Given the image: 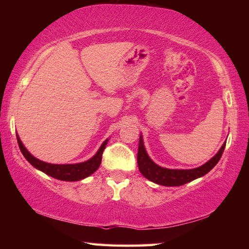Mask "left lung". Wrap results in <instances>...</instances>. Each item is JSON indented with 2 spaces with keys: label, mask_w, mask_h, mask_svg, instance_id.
I'll list each match as a JSON object with an SVG mask.
<instances>
[{
  "label": "left lung",
  "mask_w": 249,
  "mask_h": 249,
  "mask_svg": "<svg viewBox=\"0 0 249 249\" xmlns=\"http://www.w3.org/2000/svg\"><path fill=\"white\" fill-rule=\"evenodd\" d=\"M224 149L225 142L222 145L221 149L217 151V154L213 158H211L204 165L195 168V169H167V168H162L156 165L153 160L149 158L148 154L146 153L142 136L141 135L137 153V163L140 171L145 178L160 185L178 187V185L185 184L192 180L200 178V177H203L210 170H212L218 162V160L221 159Z\"/></svg>",
  "instance_id": "8db88e82"
}]
</instances>
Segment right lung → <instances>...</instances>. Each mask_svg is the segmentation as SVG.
I'll use <instances>...</instances> for the list:
<instances>
[{
  "mask_svg": "<svg viewBox=\"0 0 249 249\" xmlns=\"http://www.w3.org/2000/svg\"><path fill=\"white\" fill-rule=\"evenodd\" d=\"M18 137V142L19 146V149L24 155V157L26 158L27 161L34 166L36 169L45 172L46 175H48L53 178H56L58 180L62 181H79L82 180L87 177L91 176L94 171L98 170V168L101 165V160H102V155L107 146L108 140L105 141L102 145H101L100 149L98 150L93 157L91 159L87 160V161L80 162V163H69V165H57V163H48L41 160L37 159L29 153V151L25 148L22 141L19 140L18 135H16Z\"/></svg>",
  "mask_w": 249,
  "mask_h": 249,
  "instance_id": "add662e5",
  "label": "right lung"
}]
</instances>
